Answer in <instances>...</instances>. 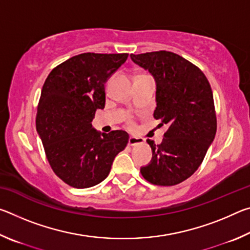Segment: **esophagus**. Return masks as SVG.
I'll return each instance as SVG.
<instances>
[{"label":"esophagus","instance_id":"1","mask_svg":"<svg viewBox=\"0 0 250 250\" xmlns=\"http://www.w3.org/2000/svg\"><path fill=\"white\" fill-rule=\"evenodd\" d=\"M143 142V139L142 138H139V137H134V135H131L129 138V145L130 146H135V145H140V143Z\"/></svg>","mask_w":250,"mask_h":250}]
</instances>
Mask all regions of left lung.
<instances>
[{
	"instance_id": "left-lung-1",
	"label": "left lung",
	"mask_w": 250,
	"mask_h": 250,
	"mask_svg": "<svg viewBox=\"0 0 250 250\" xmlns=\"http://www.w3.org/2000/svg\"><path fill=\"white\" fill-rule=\"evenodd\" d=\"M130 57L153 76V116L168 126L161 145L146 140L152 159L141 174L154 185H176L197 170L216 134L210 84L198 67L177 54L160 50Z\"/></svg>"
}]
</instances>
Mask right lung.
Here are the masks:
<instances>
[{
	"label": "right lung",
	"instance_id": "1",
	"mask_svg": "<svg viewBox=\"0 0 250 250\" xmlns=\"http://www.w3.org/2000/svg\"><path fill=\"white\" fill-rule=\"evenodd\" d=\"M126 58L128 54H80L45 80L36 130L55 174L73 188L103 182L128 143L125 131L101 133L91 125L97 109L104 108V83Z\"/></svg>",
	"mask_w": 250,
	"mask_h": 250
}]
</instances>
